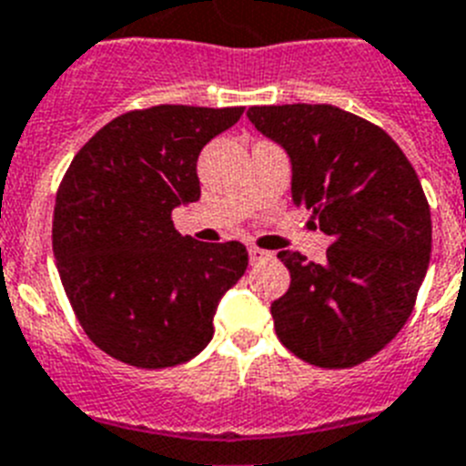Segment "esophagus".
I'll return each mask as SVG.
<instances>
[{
  "mask_svg": "<svg viewBox=\"0 0 466 466\" xmlns=\"http://www.w3.org/2000/svg\"><path fill=\"white\" fill-rule=\"evenodd\" d=\"M271 252H267V249H261V248H255V245H252V248H249V261H252V264H259V261H267V259H271Z\"/></svg>",
  "mask_w": 466,
  "mask_h": 466,
  "instance_id": "34e87169",
  "label": "esophagus"
}]
</instances>
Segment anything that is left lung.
Here are the masks:
<instances>
[{
    "mask_svg": "<svg viewBox=\"0 0 466 466\" xmlns=\"http://www.w3.org/2000/svg\"><path fill=\"white\" fill-rule=\"evenodd\" d=\"M293 164V202L330 238L326 261L283 249L290 288L274 299L276 336L324 369L357 367L405 326L431 257V211L386 130L333 104L249 106Z\"/></svg>",
    "mask_w": 466,
    "mask_h": 466,
    "instance_id": "8db88e82",
    "label": "left lung"
}]
</instances>
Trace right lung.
Here are the masks:
<instances>
[{
  "label": "right lung",
  "instance_id": "add662e5",
  "mask_svg": "<svg viewBox=\"0 0 466 466\" xmlns=\"http://www.w3.org/2000/svg\"><path fill=\"white\" fill-rule=\"evenodd\" d=\"M242 111L159 104L121 114L61 180L52 224L61 283L87 338L118 362L164 369L199 355L218 299L248 268L238 240H192L171 221L199 199L202 147Z\"/></svg>",
  "mask_w": 466,
  "mask_h": 466
}]
</instances>
